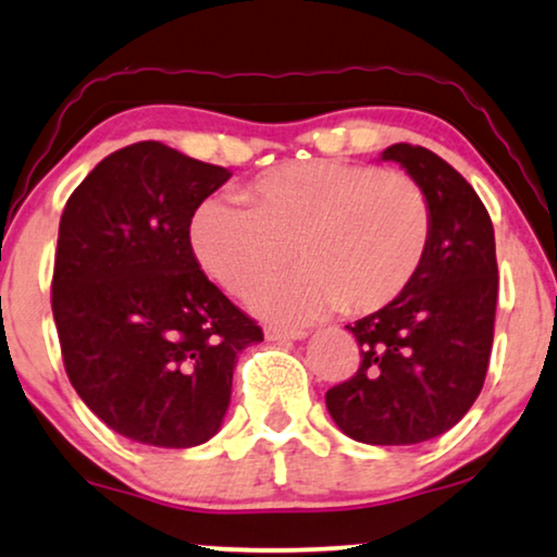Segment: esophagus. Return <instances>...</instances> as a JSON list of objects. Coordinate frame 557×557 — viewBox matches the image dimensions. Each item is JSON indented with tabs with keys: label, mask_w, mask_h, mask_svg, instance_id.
<instances>
[{
	"label": "esophagus",
	"mask_w": 557,
	"mask_h": 557,
	"mask_svg": "<svg viewBox=\"0 0 557 557\" xmlns=\"http://www.w3.org/2000/svg\"><path fill=\"white\" fill-rule=\"evenodd\" d=\"M264 339L267 342H300L306 339V331L300 329H280V326H264Z\"/></svg>",
	"instance_id": "34e87169"
}]
</instances>
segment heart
<instances>
[{
	"mask_svg": "<svg viewBox=\"0 0 557 557\" xmlns=\"http://www.w3.org/2000/svg\"><path fill=\"white\" fill-rule=\"evenodd\" d=\"M213 197L193 218L197 262L231 295H249L287 259L300 267L251 300L264 319L308 323L344 308L372 313L413 283L432 238V210L411 177L344 159L274 166Z\"/></svg>",
	"mask_w": 557,
	"mask_h": 557,
	"instance_id": "1",
	"label": "heart"
}]
</instances>
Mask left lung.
Here are the masks:
<instances>
[{"mask_svg": "<svg viewBox=\"0 0 557 557\" xmlns=\"http://www.w3.org/2000/svg\"><path fill=\"white\" fill-rule=\"evenodd\" d=\"M380 159L404 166L426 195L432 238L406 293L347 326L362 362L326 393V408L364 445H419L453 429L483 388L498 298L496 242L481 197L445 159L411 144H393Z\"/></svg>", "mask_w": 557, "mask_h": 557, "instance_id": "left-lung-1", "label": "left lung"}]
</instances>
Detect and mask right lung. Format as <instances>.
<instances>
[{
	"label": "right lung",
	"mask_w": 557,
	"mask_h": 557,
	"mask_svg": "<svg viewBox=\"0 0 557 557\" xmlns=\"http://www.w3.org/2000/svg\"><path fill=\"white\" fill-rule=\"evenodd\" d=\"M231 172L159 140L110 153L69 197L51 285L74 391L117 434L151 447L208 442L257 321L206 277L195 210Z\"/></svg>",
	"instance_id": "1"
}]
</instances>
